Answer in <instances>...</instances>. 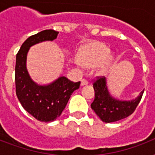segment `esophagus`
Wrapping results in <instances>:
<instances>
[{
	"instance_id": "esophagus-1",
	"label": "esophagus",
	"mask_w": 155,
	"mask_h": 155,
	"mask_svg": "<svg viewBox=\"0 0 155 155\" xmlns=\"http://www.w3.org/2000/svg\"><path fill=\"white\" fill-rule=\"evenodd\" d=\"M87 84H88V81H87V80H84H84H81V84H80L81 86H84V85Z\"/></svg>"
}]
</instances>
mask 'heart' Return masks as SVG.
Returning <instances> with one entry per match:
<instances>
[{
  "instance_id": "b5f03b06",
  "label": "heart",
  "mask_w": 155,
  "mask_h": 155,
  "mask_svg": "<svg viewBox=\"0 0 155 155\" xmlns=\"http://www.w3.org/2000/svg\"><path fill=\"white\" fill-rule=\"evenodd\" d=\"M77 58L84 68H97L100 73H104L110 68L113 57L110 49L103 42H92L79 51Z\"/></svg>"
}]
</instances>
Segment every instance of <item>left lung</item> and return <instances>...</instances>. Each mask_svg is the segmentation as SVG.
I'll return each instance as SVG.
<instances>
[{"mask_svg": "<svg viewBox=\"0 0 155 155\" xmlns=\"http://www.w3.org/2000/svg\"><path fill=\"white\" fill-rule=\"evenodd\" d=\"M93 88L95 99L91 104V108L102 121L106 123L117 121L131 115L138 105L144 92L143 90L139 97L129 101L117 100L109 94L105 77L99 76L94 80Z\"/></svg>", "mask_w": 155, "mask_h": 155, "instance_id": "left-lung-1", "label": "left lung"}]
</instances>
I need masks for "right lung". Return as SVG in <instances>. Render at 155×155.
<instances>
[{
    "label": "right lung",
    "mask_w": 155,
    "mask_h": 155,
    "mask_svg": "<svg viewBox=\"0 0 155 155\" xmlns=\"http://www.w3.org/2000/svg\"><path fill=\"white\" fill-rule=\"evenodd\" d=\"M58 35L55 30H45L30 36L21 45L16 57L17 97L25 111L43 122L53 121L61 115L73 92L80 85V81L74 83L64 76L48 85H38L28 74L26 55L30 47L44 41H53Z\"/></svg>",
    "instance_id": "1"
}]
</instances>
